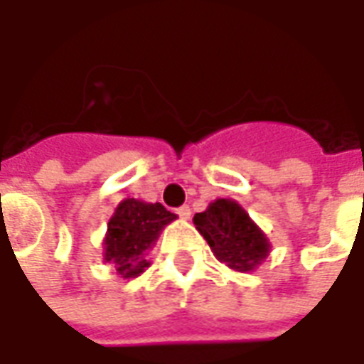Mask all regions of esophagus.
<instances>
[{"mask_svg":"<svg viewBox=\"0 0 364 364\" xmlns=\"http://www.w3.org/2000/svg\"><path fill=\"white\" fill-rule=\"evenodd\" d=\"M177 214H179V218H183V220H189V218H191V208L187 205L179 206V208H177Z\"/></svg>","mask_w":364,"mask_h":364,"instance_id":"1","label":"esophagus"}]
</instances>
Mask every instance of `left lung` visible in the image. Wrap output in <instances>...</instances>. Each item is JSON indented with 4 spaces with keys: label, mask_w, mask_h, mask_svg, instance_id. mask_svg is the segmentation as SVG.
Segmentation results:
<instances>
[{
    "label": "left lung",
    "mask_w": 364,
    "mask_h": 364,
    "mask_svg": "<svg viewBox=\"0 0 364 364\" xmlns=\"http://www.w3.org/2000/svg\"><path fill=\"white\" fill-rule=\"evenodd\" d=\"M195 226L214 257L232 271L252 273L267 259L271 242L234 198H216L206 210L195 214Z\"/></svg>",
    "instance_id": "obj_1"
}]
</instances>
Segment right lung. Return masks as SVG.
Segmentation results:
<instances>
[{
    "mask_svg": "<svg viewBox=\"0 0 364 364\" xmlns=\"http://www.w3.org/2000/svg\"><path fill=\"white\" fill-rule=\"evenodd\" d=\"M177 218L161 203L124 198L109 218L103 240V259L122 279H134L150 265L148 252L158 242L161 230Z\"/></svg>",
    "mask_w": 364,
    "mask_h": 364,
    "instance_id": "1",
    "label": "right lung"
}]
</instances>
